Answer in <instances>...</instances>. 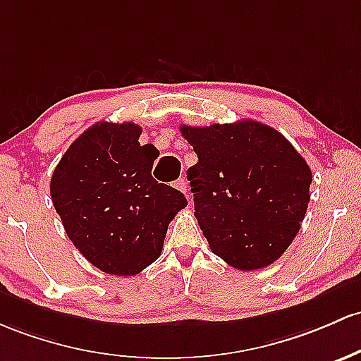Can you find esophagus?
Returning a JSON list of instances; mask_svg holds the SVG:
<instances>
[{"instance_id": "1", "label": "esophagus", "mask_w": 361, "mask_h": 361, "mask_svg": "<svg viewBox=\"0 0 361 361\" xmlns=\"http://www.w3.org/2000/svg\"><path fill=\"white\" fill-rule=\"evenodd\" d=\"M174 187H176L178 190H181V192H183V193H187L188 192V181L187 180H185V178H180V180H178L176 181V185H174Z\"/></svg>"}]
</instances>
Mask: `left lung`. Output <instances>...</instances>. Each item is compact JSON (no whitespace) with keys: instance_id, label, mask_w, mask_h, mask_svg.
I'll return each instance as SVG.
<instances>
[{"instance_id":"1","label":"left lung","mask_w":361,"mask_h":361,"mask_svg":"<svg viewBox=\"0 0 361 361\" xmlns=\"http://www.w3.org/2000/svg\"><path fill=\"white\" fill-rule=\"evenodd\" d=\"M180 130L199 156L187 178L211 250L240 271L276 262L310 202L303 157L277 130L253 120Z\"/></svg>"}]
</instances>
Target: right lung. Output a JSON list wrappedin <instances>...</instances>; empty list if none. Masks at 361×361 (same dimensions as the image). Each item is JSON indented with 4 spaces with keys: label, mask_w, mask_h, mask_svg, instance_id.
<instances>
[{
    "label": "right lung",
    "mask_w": 361,
    "mask_h": 361,
    "mask_svg": "<svg viewBox=\"0 0 361 361\" xmlns=\"http://www.w3.org/2000/svg\"><path fill=\"white\" fill-rule=\"evenodd\" d=\"M135 123L101 121L58 162L51 199L78 252L106 274L135 276L156 262L168 226L187 199L152 178L159 156L140 145Z\"/></svg>",
    "instance_id": "1"
}]
</instances>
